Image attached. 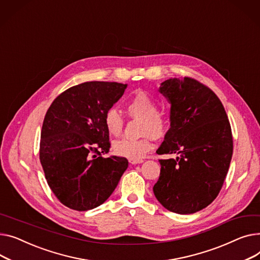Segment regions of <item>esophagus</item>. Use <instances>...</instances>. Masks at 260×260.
Listing matches in <instances>:
<instances>
[{
	"label": "esophagus",
	"instance_id": "obj_1",
	"mask_svg": "<svg viewBox=\"0 0 260 260\" xmlns=\"http://www.w3.org/2000/svg\"><path fill=\"white\" fill-rule=\"evenodd\" d=\"M129 161H130L132 165H135V164H141V162H143L144 160H143V159H132V158H130Z\"/></svg>",
	"mask_w": 260,
	"mask_h": 260
}]
</instances>
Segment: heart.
Instances as JSON below:
<instances>
[{"label": "heart", "mask_w": 260, "mask_h": 260, "mask_svg": "<svg viewBox=\"0 0 260 260\" xmlns=\"http://www.w3.org/2000/svg\"><path fill=\"white\" fill-rule=\"evenodd\" d=\"M126 110L130 117L143 120L142 133L146 135L142 139L123 137L114 142L113 150L118 155L141 159L153 146L151 135L158 139L166 134L168 120L165 114L158 111L157 102L143 91H139L127 102ZM104 124L110 135L118 136L123 132L125 119L118 110L110 108L104 115Z\"/></svg>", "instance_id": "1"}]
</instances>
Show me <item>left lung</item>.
Masks as SVG:
<instances>
[{
	"instance_id": "left-lung-1",
	"label": "left lung",
	"mask_w": 260,
	"mask_h": 260,
	"mask_svg": "<svg viewBox=\"0 0 260 260\" xmlns=\"http://www.w3.org/2000/svg\"><path fill=\"white\" fill-rule=\"evenodd\" d=\"M171 103V127L156 153H178L159 159L160 174L153 192L177 214H192L217 197L233 154L230 121L218 96L200 81L185 76L161 83Z\"/></svg>"
}]
</instances>
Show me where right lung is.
Masks as SVG:
<instances>
[{"mask_svg": "<svg viewBox=\"0 0 260 260\" xmlns=\"http://www.w3.org/2000/svg\"><path fill=\"white\" fill-rule=\"evenodd\" d=\"M126 87L85 82L56 96L46 112L40 161L55 197L72 210L87 211L106 202L128 168L126 157H103L111 147L104 115Z\"/></svg>", "mask_w": 260, "mask_h": 260, "instance_id": "add662e5", "label": "right lung"}]
</instances>
